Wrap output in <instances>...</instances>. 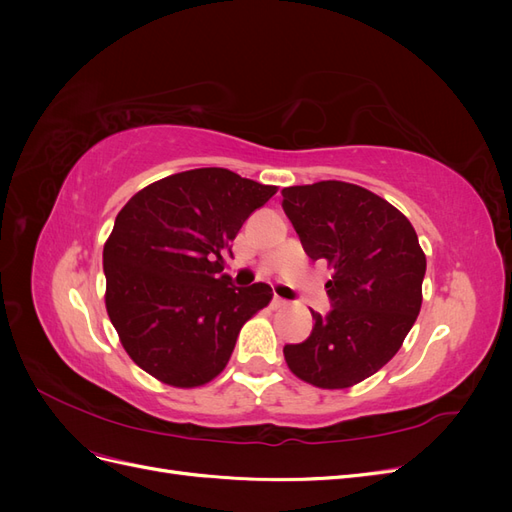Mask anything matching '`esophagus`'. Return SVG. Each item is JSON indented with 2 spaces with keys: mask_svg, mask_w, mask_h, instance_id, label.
<instances>
[{
  "mask_svg": "<svg viewBox=\"0 0 512 512\" xmlns=\"http://www.w3.org/2000/svg\"><path fill=\"white\" fill-rule=\"evenodd\" d=\"M286 305H288V301H286V299H282V297H273V307H275V309L286 307Z\"/></svg>",
  "mask_w": 512,
  "mask_h": 512,
  "instance_id": "1",
  "label": "esophagus"
}]
</instances>
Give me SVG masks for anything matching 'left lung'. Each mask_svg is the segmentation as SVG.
Segmentation results:
<instances>
[{
  "label": "left lung",
  "mask_w": 512,
  "mask_h": 512,
  "mask_svg": "<svg viewBox=\"0 0 512 512\" xmlns=\"http://www.w3.org/2000/svg\"><path fill=\"white\" fill-rule=\"evenodd\" d=\"M282 196L305 254L333 269L331 312H312V333L284 346L286 363L318 389H348L404 344L421 312L425 254L406 215L359 185L318 181Z\"/></svg>",
  "instance_id": "obj_1"
}]
</instances>
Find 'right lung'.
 Returning <instances> with one entry per match:
<instances>
[{
	"label": "right lung",
	"instance_id": "obj_1",
	"mask_svg": "<svg viewBox=\"0 0 512 512\" xmlns=\"http://www.w3.org/2000/svg\"><path fill=\"white\" fill-rule=\"evenodd\" d=\"M275 190L226 168H194L147 185L117 213L102 254L106 312L147 374L192 389L226 367L241 327L273 292L232 284L222 254Z\"/></svg>",
	"mask_w": 512,
	"mask_h": 512
}]
</instances>
